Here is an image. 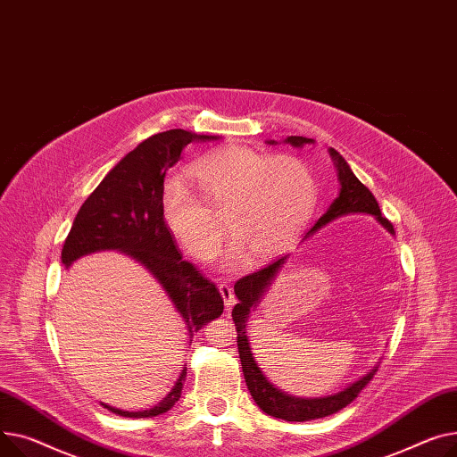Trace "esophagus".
Segmentation results:
<instances>
[{
    "label": "esophagus",
    "instance_id": "esophagus-1",
    "mask_svg": "<svg viewBox=\"0 0 457 457\" xmlns=\"http://www.w3.org/2000/svg\"><path fill=\"white\" fill-rule=\"evenodd\" d=\"M220 291H221V297H223V301H225V308L227 310H230L234 304H236V299H234V291H232V287L228 286V284H220Z\"/></svg>",
    "mask_w": 457,
    "mask_h": 457
}]
</instances>
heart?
<instances>
[{"instance_id": "heart-1", "label": "heart", "mask_w": 457, "mask_h": 457, "mask_svg": "<svg viewBox=\"0 0 457 457\" xmlns=\"http://www.w3.org/2000/svg\"><path fill=\"white\" fill-rule=\"evenodd\" d=\"M203 198L182 177H170L160 192L162 220L179 244L204 262L218 253L225 218L232 244L225 262L271 260L306 228L317 204V182L301 158L262 154L228 145L192 166Z\"/></svg>"}]
</instances>
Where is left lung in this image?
<instances>
[{
  "label": "left lung",
  "mask_w": 457,
  "mask_h": 457,
  "mask_svg": "<svg viewBox=\"0 0 457 457\" xmlns=\"http://www.w3.org/2000/svg\"><path fill=\"white\" fill-rule=\"evenodd\" d=\"M267 144L275 145L278 142L267 140ZM284 144H289L291 147H304V145H313L315 140L304 138V137H287L284 140ZM328 153H330V156L334 160V166L337 170V180L341 186L339 195L332 201L328 210L315 221V225L306 232V236L303 239H308L319 228H323L325 225H328L343 216H351V213H367V216H374V220H377L389 234L395 236L393 225L382 216L380 206H378L377 199H374V195L369 192V187L358 180V177L353 173L351 166L346 164V160L336 149L330 147ZM286 260H287V256H282L277 262L263 267V270L239 278L234 284L237 304L232 310V319H234L236 332H237V353H239V360H241V369H244L247 389H249L251 396L254 398L258 408L262 411H265L267 415L282 419V420L304 422V420H315V419L328 417V415L337 413L339 410L346 408L361 393V389L372 380V377L378 370V365H374L367 374H363V377H360L356 382L348 384L345 389L332 393V395H325V396H310V398L293 396L267 380V377L262 372V369L258 367V363L253 356L251 341L247 336V320L251 317V312H254L256 306L262 303L265 291H270L271 284L278 277Z\"/></svg>",
  "instance_id": "1"
}]
</instances>
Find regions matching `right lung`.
<instances>
[{"label":"right lung","instance_id":"add662e5","mask_svg":"<svg viewBox=\"0 0 457 457\" xmlns=\"http://www.w3.org/2000/svg\"><path fill=\"white\" fill-rule=\"evenodd\" d=\"M212 140L220 137L171 129L127 153L79 208L61 256L66 270L79 258L101 251H120L137 260L164 287L184 320L190 343L195 332L223 313V297L216 284L206 280L194 263L182 260L175 237L162 220L160 192L166 171L179 162L182 149L190 142ZM184 380L186 367L164 400L151 410L123 411L103 406L130 419L162 415L180 398Z\"/></svg>","mask_w":457,"mask_h":457}]
</instances>
